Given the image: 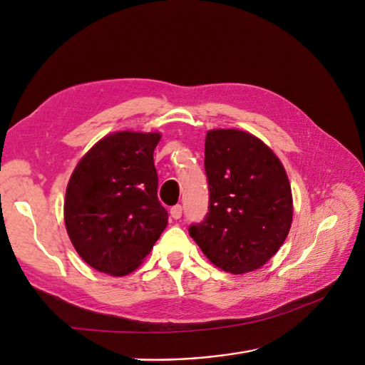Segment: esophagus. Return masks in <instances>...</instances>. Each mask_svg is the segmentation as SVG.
<instances>
[{"label": "esophagus", "mask_w": 365, "mask_h": 365, "mask_svg": "<svg viewBox=\"0 0 365 365\" xmlns=\"http://www.w3.org/2000/svg\"><path fill=\"white\" fill-rule=\"evenodd\" d=\"M181 215H182V207H181L180 204H176V205H173V207L170 208V216H172L173 219H180Z\"/></svg>", "instance_id": "obj_1"}]
</instances>
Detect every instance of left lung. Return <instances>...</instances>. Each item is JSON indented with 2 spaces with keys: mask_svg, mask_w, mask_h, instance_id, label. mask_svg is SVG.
<instances>
[{
  "mask_svg": "<svg viewBox=\"0 0 365 365\" xmlns=\"http://www.w3.org/2000/svg\"><path fill=\"white\" fill-rule=\"evenodd\" d=\"M208 213L190 236L207 259L231 274L267 263L289 233L292 193L277 155L262 140L237 129L205 137Z\"/></svg>",
  "mask_w": 365,
  "mask_h": 365,
  "instance_id": "obj_1",
  "label": "left lung"
}]
</instances>
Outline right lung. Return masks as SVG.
<instances>
[{"label":"right lung","instance_id":"1","mask_svg":"<svg viewBox=\"0 0 365 365\" xmlns=\"http://www.w3.org/2000/svg\"><path fill=\"white\" fill-rule=\"evenodd\" d=\"M158 132H114L85 153L67 185L65 227L77 254L94 269L126 275L168 225L153 164Z\"/></svg>","mask_w":365,"mask_h":365}]
</instances>
